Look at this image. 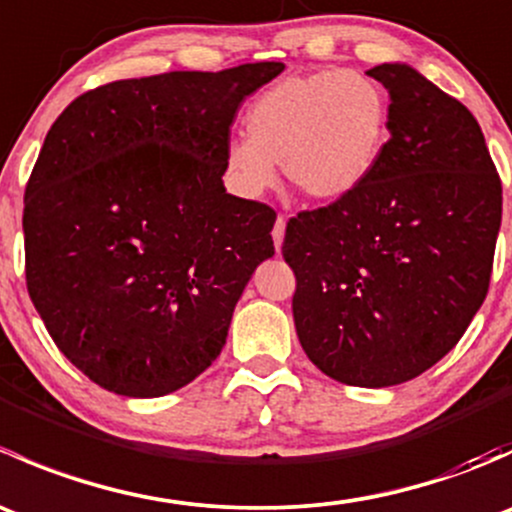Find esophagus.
Returning <instances> with one entry per match:
<instances>
[{"mask_svg":"<svg viewBox=\"0 0 512 512\" xmlns=\"http://www.w3.org/2000/svg\"><path fill=\"white\" fill-rule=\"evenodd\" d=\"M285 227H287V218L285 215H280V218L275 220V227H272V240H275L277 250H280L282 240H285Z\"/></svg>","mask_w":512,"mask_h":512,"instance_id":"1","label":"esophagus"}]
</instances>
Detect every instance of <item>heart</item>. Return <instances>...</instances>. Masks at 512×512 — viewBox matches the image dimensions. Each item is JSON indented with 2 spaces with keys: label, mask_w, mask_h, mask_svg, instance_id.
Here are the masks:
<instances>
[{
  "label": "heart",
  "mask_w": 512,
  "mask_h": 512,
  "mask_svg": "<svg viewBox=\"0 0 512 512\" xmlns=\"http://www.w3.org/2000/svg\"><path fill=\"white\" fill-rule=\"evenodd\" d=\"M247 136L225 146L227 180L242 198L287 183L314 203H334L366 183L391 136V101L361 71L289 74L255 98Z\"/></svg>",
  "instance_id": "b5f03b06"
}]
</instances>
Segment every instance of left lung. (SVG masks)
Wrapping results in <instances>:
<instances>
[{
	"label": "left lung",
	"mask_w": 512,
	"mask_h": 512,
	"mask_svg": "<svg viewBox=\"0 0 512 512\" xmlns=\"http://www.w3.org/2000/svg\"><path fill=\"white\" fill-rule=\"evenodd\" d=\"M391 138L361 188L287 223L299 344L319 371L384 389L451 352L488 294L503 188L473 113L409 64L366 71Z\"/></svg>",
	"instance_id": "1"
}]
</instances>
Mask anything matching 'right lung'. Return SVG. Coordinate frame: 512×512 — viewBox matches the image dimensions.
<instances>
[{
  "instance_id": "1",
  "label": "right lung",
  "mask_w": 512,
  "mask_h": 512,
  "mask_svg": "<svg viewBox=\"0 0 512 512\" xmlns=\"http://www.w3.org/2000/svg\"><path fill=\"white\" fill-rule=\"evenodd\" d=\"M280 61L170 71L86 91L46 133L24 195L27 287L91 381L156 399L223 352L232 312L275 255V210L225 190L237 108Z\"/></svg>"
}]
</instances>
